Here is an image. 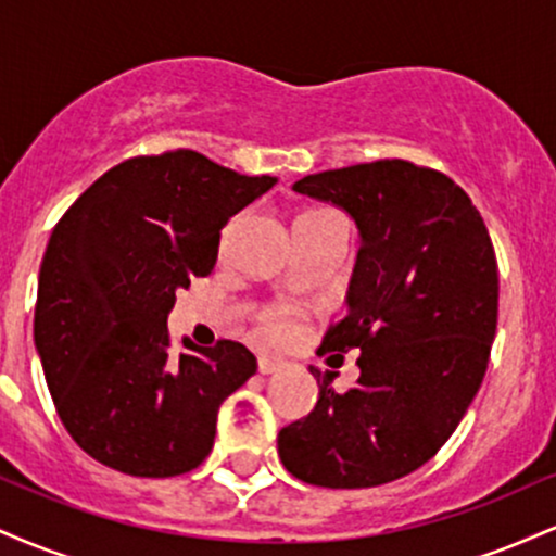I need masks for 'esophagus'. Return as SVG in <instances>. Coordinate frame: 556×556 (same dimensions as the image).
I'll return each instance as SVG.
<instances>
[{"label":"esophagus","instance_id":"34e87169","mask_svg":"<svg viewBox=\"0 0 556 556\" xmlns=\"http://www.w3.org/2000/svg\"><path fill=\"white\" fill-rule=\"evenodd\" d=\"M285 363L279 361V358H258V374H264V376H269V374H277L279 368H282Z\"/></svg>","mask_w":556,"mask_h":556}]
</instances>
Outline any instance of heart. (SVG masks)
Here are the masks:
<instances>
[{"instance_id":"b5f03b06","label":"heart","mask_w":556,"mask_h":556,"mask_svg":"<svg viewBox=\"0 0 556 556\" xmlns=\"http://www.w3.org/2000/svg\"><path fill=\"white\" fill-rule=\"evenodd\" d=\"M329 208H311V212L300 214V216H316V214H327ZM261 327L274 340H287L290 334H295L298 329V316L295 311L287 308V305H271V308H266L264 314H261Z\"/></svg>"}]
</instances>
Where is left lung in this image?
Wrapping results in <instances>:
<instances>
[{
	"label": "left lung",
	"instance_id": "left-lung-1",
	"mask_svg": "<svg viewBox=\"0 0 556 556\" xmlns=\"http://www.w3.org/2000/svg\"><path fill=\"white\" fill-rule=\"evenodd\" d=\"M361 229L348 314L318 355L361 350L358 384L321 374L316 407L279 431V460L324 489H371L429 463L486 376L500 316L489 229L455 180L405 159L327 169L295 182Z\"/></svg>",
	"mask_w": 556,
	"mask_h": 556
}]
</instances>
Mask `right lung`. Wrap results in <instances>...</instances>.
I'll return each mask as SVG.
<instances>
[{
  "label": "right lung",
  "mask_w": 556,
  "mask_h": 556,
  "mask_svg": "<svg viewBox=\"0 0 556 556\" xmlns=\"http://www.w3.org/2000/svg\"><path fill=\"white\" fill-rule=\"evenodd\" d=\"M277 182L190 149L132 156L56 222L41 271L34 340L56 416L106 468L172 478L208 457L216 413L256 374L245 344L172 353L177 290L208 277L222 229Z\"/></svg>",
  "instance_id": "obj_1"
}]
</instances>
